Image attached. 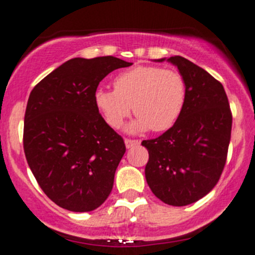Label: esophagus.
I'll use <instances>...</instances> for the list:
<instances>
[{
    "mask_svg": "<svg viewBox=\"0 0 255 255\" xmlns=\"http://www.w3.org/2000/svg\"><path fill=\"white\" fill-rule=\"evenodd\" d=\"M125 144H126V148L129 149L132 146L138 145L139 144V140H134V139H125Z\"/></svg>",
    "mask_w": 255,
    "mask_h": 255,
    "instance_id": "obj_1",
    "label": "esophagus"
}]
</instances>
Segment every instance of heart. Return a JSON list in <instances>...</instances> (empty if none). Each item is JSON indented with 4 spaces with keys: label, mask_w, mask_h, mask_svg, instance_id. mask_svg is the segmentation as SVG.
Wrapping results in <instances>:
<instances>
[{
    "label": "heart",
    "mask_w": 255,
    "mask_h": 255,
    "mask_svg": "<svg viewBox=\"0 0 255 255\" xmlns=\"http://www.w3.org/2000/svg\"><path fill=\"white\" fill-rule=\"evenodd\" d=\"M113 90L99 87L94 102L107 125L120 128L133 112L138 116L127 127L128 133L148 129L164 132L177 122L187 99L186 82L180 73L158 66L139 65L118 74Z\"/></svg>",
    "instance_id": "obj_1"
}]
</instances>
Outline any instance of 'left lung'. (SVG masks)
<instances>
[{"label":"left lung","mask_w":255,"mask_h":255,"mask_svg":"<svg viewBox=\"0 0 255 255\" xmlns=\"http://www.w3.org/2000/svg\"><path fill=\"white\" fill-rule=\"evenodd\" d=\"M176 66L186 82L185 109L170 129L143 140L145 179L151 192L171 206L202 199L220 180L227 158L232 113L222 84L180 55L158 59Z\"/></svg>","instance_id":"8db88e82"}]
</instances>
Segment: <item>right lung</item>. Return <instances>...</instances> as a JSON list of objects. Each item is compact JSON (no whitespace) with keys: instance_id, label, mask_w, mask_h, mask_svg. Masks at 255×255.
I'll list each match as a JSON object with an SVG mask.
<instances>
[{"instance_id":"add662e5","label":"right lung","mask_w":255,"mask_h":255,"mask_svg":"<svg viewBox=\"0 0 255 255\" xmlns=\"http://www.w3.org/2000/svg\"><path fill=\"white\" fill-rule=\"evenodd\" d=\"M130 65L115 56L74 58L30 92L24 154L39 186L58 206L89 212L111 194L126 145L100 115L94 92L105 76Z\"/></svg>"}]
</instances>
